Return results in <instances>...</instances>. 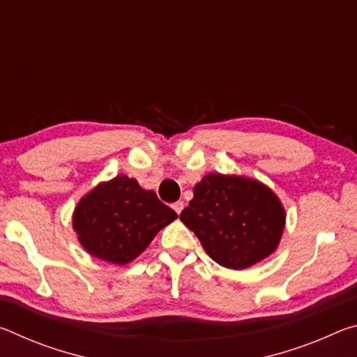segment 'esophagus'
I'll list each match as a JSON object with an SVG mask.
<instances>
[{
    "mask_svg": "<svg viewBox=\"0 0 357 357\" xmlns=\"http://www.w3.org/2000/svg\"><path fill=\"white\" fill-rule=\"evenodd\" d=\"M173 209L176 211V214L179 215V214H181V211L184 209V203H183V202H176V203H173Z\"/></svg>",
    "mask_w": 357,
    "mask_h": 357,
    "instance_id": "1",
    "label": "esophagus"
}]
</instances>
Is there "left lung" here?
<instances>
[{"mask_svg": "<svg viewBox=\"0 0 357 357\" xmlns=\"http://www.w3.org/2000/svg\"><path fill=\"white\" fill-rule=\"evenodd\" d=\"M179 219L215 263L245 269L279 245L285 211L275 193L255 179L209 173L193 187Z\"/></svg>", "mask_w": 357, "mask_h": 357, "instance_id": "left-lung-1", "label": "left lung"}]
</instances>
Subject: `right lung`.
<instances>
[{
    "label": "right lung",
    "mask_w": 357,
    "mask_h": 357,
    "mask_svg": "<svg viewBox=\"0 0 357 357\" xmlns=\"http://www.w3.org/2000/svg\"><path fill=\"white\" fill-rule=\"evenodd\" d=\"M176 217L153 190L121 174L82 198L74 213V229L93 257L126 264Z\"/></svg>",
    "instance_id": "add662e5"
}]
</instances>
